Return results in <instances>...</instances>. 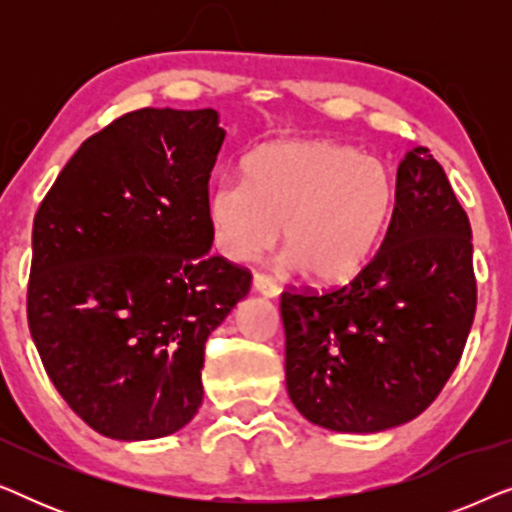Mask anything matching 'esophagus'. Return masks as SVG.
Wrapping results in <instances>:
<instances>
[{
	"mask_svg": "<svg viewBox=\"0 0 512 512\" xmlns=\"http://www.w3.org/2000/svg\"><path fill=\"white\" fill-rule=\"evenodd\" d=\"M251 284H254V291H258V293H263V296H268V298H275L277 293H279V289H277V284L272 282V277H268V275H263V272H256L254 275V279H251Z\"/></svg>",
	"mask_w": 512,
	"mask_h": 512,
	"instance_id": "esophagus-1",
	"label": "esophagus"
}]
</instances>
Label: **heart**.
I'll list each match as a JSON object with an SVG mask.
<instances>
[{
  "label": "heart",
  "mask_w": 512,
  "mask_h": 512,
  "mask_svg": "<svg viewBox=\"0 0 512 512\" xmlns=\"http://www.w3.org/2000/svg\"><path fill=\"white\" fill-rule=\"evenodd\" d=\"M396 200L382 160L331 139L265 144L242 160V181L221 179L207 198L214 244L249 261L277 242L307 282L352 279L373 254Z\"/></svg>",
  "instance_id": "heart-1"
}]
</instances>
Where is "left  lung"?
I'll return each instance as SVG.
<instances>
[{
	"instance_id": "left-lung-1",
	"label": "left lung",
	"mask_w": 512,
	"mask_h": 512,
	"mask_svg": "<svg viewBox=\"0 0 512 512\" xmlns=\"http://www.w3.org/2000/svg\"><path fill=\"white\" fill-rule=\"evenodd\" d=\"M478 284L471 223L426 146L405 153L380 249L347 284L286 289V389L300 415L375 433L429 408L457 368Z\"/></svg>"
}]
</instances>
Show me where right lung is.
I'll use <instances>...</instances> for the list:
<instances>
[{"label":"right lung","mask_w":512,"mask_h":512,"mask_svg":"<svg viewBox=\"0 0 512 512\" xmlns=\"http://www.w3.org/2000/svg\"><path fill=\"white\" fill-rule=\"evenodd\" d=\"M214 109H137L79 146L32 228L27 324L48 377L102 436L179 431L202 403L209 333L251 272L207 254Z\"/></svg>","instance_id":"right-lung-1"}]
</instances>
